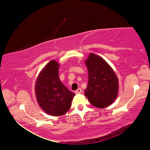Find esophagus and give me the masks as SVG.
Wrapping results in <instances>:
<instances>
[{
	"mask_svg": "<svg viewBox=\"0 0 150 150\" xmlns=\"http://www.w3.org/2000/svg\"><path fill=\"white\" fill-rule=\"evenodd\" d=\"M75 94H80L81 92H82V89L81 88H78L77 89L75 90Z\"/></svg>",
	"mask_w": 150,
	"mask_h": 150,
	"instance_id": "obj_1",
	"label": "esophagus"
}]
</instances>
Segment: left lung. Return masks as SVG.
Wrapping results in <instances>:
<instances>
[{"mask_svg":"<svg viewBox=\"0 0 150 150\" xmlns=\"http://www.w3.org/2000/svg\"><path fill=\"white\" fill-rule=\"evenodd\" d=\"M85 63L89 79L85 95L96 107L109 106L118 95V82L114 71L102 58L94 53L89 54Z\"/></svg>","mask_w":150,"mask_h":150,"instance_id":"8db88e82","label":"left lung"}]
</instances>
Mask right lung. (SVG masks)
<instances>
[{
    "instance_id": "obj_1",
    "label": "right lung",
    "mask_w": 150,
    "mask_h": 150,
    "mask_svg": "<svg viewBox=\"0 0 150 150\" xmlns=\"http://www.w3.org/2000/svg\"><path fill=\"white\" fill-rule=\"evenodd\" d=\"M58 67L56 61H50L39 75L35 85L36 97L40 107L55 116H62L70 109L75 96L59 80Z\"/></svg>"
}]
</instances>
